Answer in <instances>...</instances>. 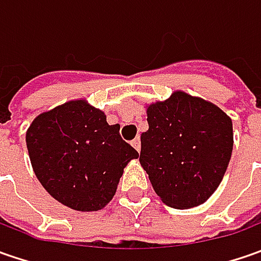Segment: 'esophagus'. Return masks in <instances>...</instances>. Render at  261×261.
<instances>
[{
  "label": "esophagus",
  "mask_w": 261,
  "mask_h": 261,
  "mask_svg": "<svg viewBox=\"0 0 261 261\" xmlns=\"http://www.w3.org/2000/svg\"><path fill=\"white\" fill-rule=\"evenodd\" d=\"M132 146L135 148L138 152L141 151V141H139V138H135V139L132 141Z\"/></svg>",
  "instance_id": "esophagus-1"
}]
</instances>
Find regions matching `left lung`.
Listing matches in <instances>:
<instances>
[{"label": "left lung", "mask_w": 261, "mask_h": 261, "mask_svg": "<svg viewBox=\"0 0 261 261\" xmlns=\"http://www.w3.org/2000/svg\"><path fill=\"white\" fill-rule=\"evenodd\" d=\"M148 130L141 135L139 163L167 206L205 203L225 174L232 146V120L219 107L177 90L146 106Z\"/></svg>", "instance_id": "1"}]
</instances>
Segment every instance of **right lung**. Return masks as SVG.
Here are the masks:
<instances>
[{
    "label": "right lung",
    "mask_w": 261,
    "mask_h": 261,
    "mask_svg": "<svg viewBox=\"0 0 261 261\" xmlns=\"http://www.w3.org/2000/svg\"><path fill=\"white\" fill-rule=\"evenodd\" d=\"M119 129L86 98L36 116L25 144L37 180L54 199L74 211L103 209L113 199L123 168L139 156Z\"/></svg>",
    "instance_id": "1"
}]
</instances>
